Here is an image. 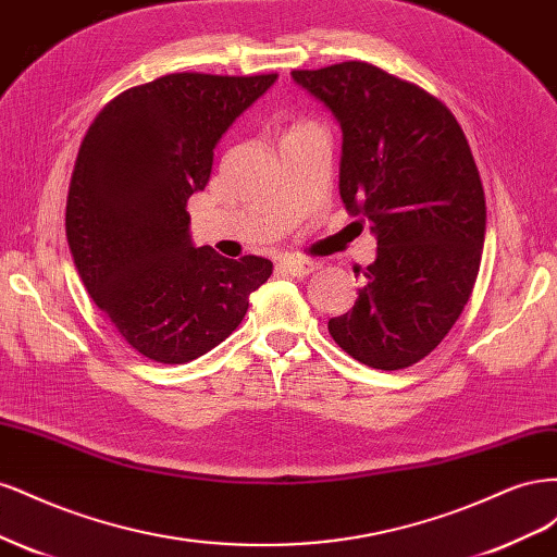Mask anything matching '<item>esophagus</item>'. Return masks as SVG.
I'll use <instances>...</instances> for the list:
<instances>
[{"label":"esophagus","mask_w":557,"mask_h":557,"mask_svg":"<svg viewBox=\"0 0 557 557\" xmlns=\"http://www.w3.org/2000/svg\"><path fill=\"white\" fill-rule=\"evenodd\" d=\"M278 269H281V272H285V274H290V276L305 278V276H309L311 272H315L318 264L311 262V260H295V258H288V260H281V262H278Z\"/></svg>","instance_id":"1"}]
</instances>
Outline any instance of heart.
Listing matches in <instances>:
<instances>
[{"label":"heart","mask_w":557,"mask_h":557,"mask_svg":"<svg viewBox=\"0 0 557 557\" xmlns=\"http://www.w3.org/2000/svg\"><path fill=\"white\" fill-rule=\"evenodd\" d=\"M301 125H309V123H301ZM301 125H297V127H301Z\"/></svg>","instance_id":"1"}]
</instances>
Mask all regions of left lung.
Masks as SVG:
<instances>
[{"instance_id": "left-lung-1", "label": "left lung", "mask_w": 557, "mask_h": 557, "mask_svg": "<svg viewBox=\"0 0 557 557\" xmlns=\"http://www.w3.org/2000/svg\"><path fill=\"white\" fill-rule=\"evenodd\" d=\"M290 76L339 123V195L379 246L356 305L327 330L367 367H411L442 344L479 274L485 197L465 132L440 99L374 64Z\"/></svg>"}]
</instances>
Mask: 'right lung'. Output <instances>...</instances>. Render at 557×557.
Listing matches in <instances>:
<instances>
[{
	"label": "right lung",
	"mask_w": 557,
	"mask_h": 557,
	"mask_svg": "<svg viewBox=\"0 0 557 557\" xmlns=\"http://www.w3.org/2000/svg\"><path fill=\"white\" fill-rule=\"evenodd\" d=\"M276 74H170L95 117L66 199V242L95 305L148 360L190 362L237 330L272 262L230 260L190 237L188 199L213 150Z\"/></svg>",
	"instance_id": "1"
}]
</instances>
